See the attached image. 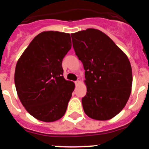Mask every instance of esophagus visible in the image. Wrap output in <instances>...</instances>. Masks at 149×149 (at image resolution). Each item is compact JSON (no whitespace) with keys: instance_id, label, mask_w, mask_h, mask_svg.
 Masks as SVG:
<instances>
[{"instance_id":"esophagus-1","label":"esophagus","mask_w":149,"mask_h":149,"mask_svg":"<svg viewBox=\"0 0 149 149\" xmlns=\"http://www.w3.org/2000/svg\"><path fill=\"white\" fill-rule=\"evenodd\" d=\"M80 83V79H78V80H77L76 82H75V83H76V85H78V84H79V83Z\"/></svg>"}]
</instances>
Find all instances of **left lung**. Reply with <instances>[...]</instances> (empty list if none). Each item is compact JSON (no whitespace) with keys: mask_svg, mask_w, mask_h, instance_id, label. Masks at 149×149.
<instances>
[{"mask_svg":"<svg viewBox=\"0 0 149 149\" xmlns=\"http://www.w3.org/2000/svg\"><path fill=\"white\" fill-rule=\"evenodd\" d=\"M71 35L73 49L85 71L87 93L82 98L83 110L92 119H111L123 110L130 96V62L100 30L88 29Z\"/></svg>","mask_w":149,"mask_h":149,"instance_id":"left-lung-1","label":"left lung"}]
</instances>
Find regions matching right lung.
Segmentation results:
<instances>
[{
  "mask_svg": "<svg viewBox=\"0 0 149 149\" xmlns=\"http://www.w3.org/2000/svg\"><path fill=\"white\" fill-rule=\"evenodd\" d=\"M71 48L69 33L43 31L18 59L17 92L26 110L37 120L54 122L66 113L75 84L63 76L62 60Z\"/></svg>",
  "mask_w": 149,
  "mask_h": 149,
  "instance_id": "right-lung-1",
  "label": "right lung"
}]
</instances>
